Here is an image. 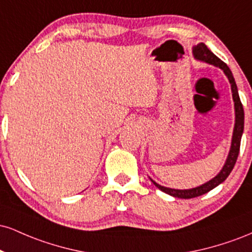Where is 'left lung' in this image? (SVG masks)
Returning a JSON list of instances; mask_svg holds the SVG:
<instances>
[{
  "label": "left lung",
  "mask_w": 252,
  "mask_h": 252,
  "mask_svg": "<svg viewBox=\"0 0 252 252\" xmlns=\"http://www.w3.org/2000/svg\"><path fill=\"white\" fill-rule=\"evenodd\" d=\"M193 54H194L195 59L200 60V62L211 63V65H215L217 67L221 68V70L224 71L225 76L227 77L228 82L231 84L232 98H233V102H235L236 120H235V128H233L232 141H231V148H230V152H228L227 158L226 161H225L224 167H222L220 172H219L215 178L211 179L210 181L205 182L204 185L195 187V189H169V187L161 186V185L156 184L153 179H150L153 184H154L158 189H161L162 192L167 193V194L175 196V198H181V199H190V198H195V196L205 194V193L210 192L211 189H213L215 187L218 186V185H220L221 182L226 180L227 176L230 175L231 172H232L233 167H235L236 164L237 158H238L243 130H244V110H243V105L241 102V98H239V94H238V89H237L235 78H233L232 72H231L230 68H228V66L224 62H221L218 57L215 56V54L207 48V46L202 42L198 43V45L193 47Z\"/></svg>",
  "instance_id": "8db88e82"
}]
</instances>
